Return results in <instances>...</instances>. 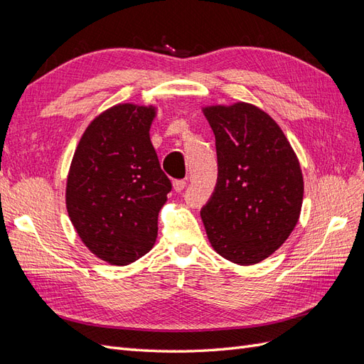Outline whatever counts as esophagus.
I'll use <instances>...</instances> for the list:
<instances>
[{"label": "esophagus", "instance_id": "obj_1", "mask_svg": "<svg viewBox=\"0 0 364 364\" xmlns=\"http://www.w3.org/2000/svg\"><path fill=\"white\" fill-rule=\"evenodd\" d=\"M185 186H186V181H185V179H178V181L173 182V188H174L176 193L183 191Z\"/></svg>", "mask_w": 364, "mask_h": 364}]
</instances>
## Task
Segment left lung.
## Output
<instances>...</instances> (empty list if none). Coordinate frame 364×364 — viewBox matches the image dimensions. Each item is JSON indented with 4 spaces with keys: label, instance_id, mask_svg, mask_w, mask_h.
<instances>
[{
    "label": "left lung",
    "instance_id": "obj_1",
    "mask_svg": "<svg viewBox=\"0 0 364 364\" xmlns=\"http://www.w3.org/2000/svg\"><path fill=\"white\" fill-rule=\"evenodd\" d=\"M215 135L218 178L200 217L223 258L252 266L270 257L299 220L304 178L274 119L249 103L208 106Z\"/></svg>",
    "mask_w": 364,
    "mask_h": 364
}]
</instances>
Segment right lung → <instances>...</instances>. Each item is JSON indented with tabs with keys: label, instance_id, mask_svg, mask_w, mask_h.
Segmentation results:
<instances>
[{
	"label": "right lung",
	"instance_id": "1",
	"mask_svg": "<svg viewBox=\"0 0 364 364\" xmlns=\"http://www.w3.org/2000/svg\"><path fill=\"white\" fill-rule=\"evenodd\" d=\"M156 107L123 103L98 115L77 146L67 179V209L95 257L127 266L153 247L171 182L150 141Z\"/></svg>",
	"mask_w": 364,
	"mask_h": 364
}]
</instances>
